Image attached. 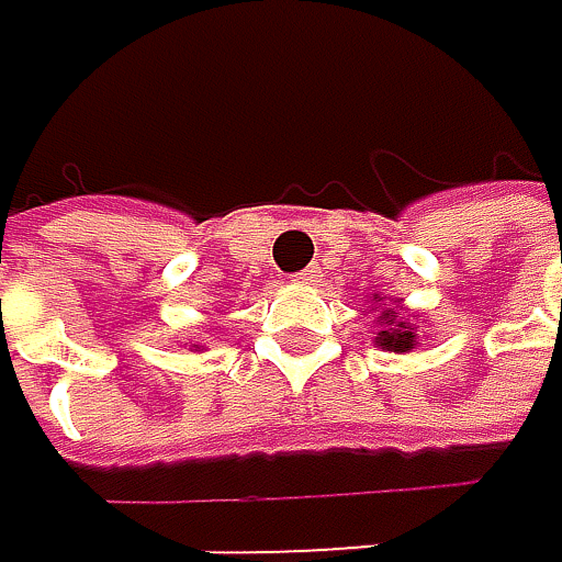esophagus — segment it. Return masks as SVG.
Wrapping results in <instances>:
<instances>
[{"instance_id": "1", "label": "esophagus", "mask_w": 562, "mask_h": 562, "mask_svg": "<svg viewBox=\"0 0 562 562\" xmlns=\"http://www.w3.org/2000/svg\"><path fill=\"white\" fill-rule=\"evenodd\" d=\"M311 278H314V271H301V274H294L291 281H294V284H311Z\"/></svg>"}]
</instances>
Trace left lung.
Listing matches in <instances>:
<instances>
[{
  "label": "left lung",
  "mask_w": 562,
  "mask_h": 562,
  "mask_svg": "<svg viewBox=\"0 0 562 562\" xmlns=\"http://www.w3.org/2000/svg\"><path fill=\"white\" fill-rule=\"evenodd\" d=\"M381 324H384V330H378V347L394 350V355H407V350H414L417 330L407 321H401L394 307L381 311Z\"/></svg>",
  "instance_id": "8db88e82"
}]
</instances>
